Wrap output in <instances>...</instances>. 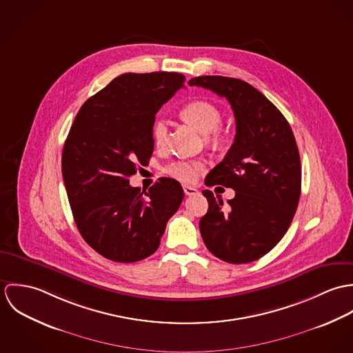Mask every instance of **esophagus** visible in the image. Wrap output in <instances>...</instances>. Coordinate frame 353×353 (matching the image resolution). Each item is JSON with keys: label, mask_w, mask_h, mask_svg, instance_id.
Returning <instances> with one entry per match:
<instances>
[{"label": "esophagus", "mask_w": 353, "mask_h": 353, "mask_svg": "<svg viewBox=\"0 0 353 353\" xmlns=\"http://www.w3.org/2000/svg\"><path fill=\"white\" fill-rule=\"evenodd\" d=\"M183 192H185V194H186V196H194V194H197V193H199V190H197L196 188H193V186H188V185H185V186H183Z\"/></svg>", "instance_id": "obj_1"}]
</instances>
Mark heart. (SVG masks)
Instances as JSON below:
<instances>
[{"instance_id": "obj_1", "label": "heart", "mask_w": 353, "mask_h": 353, "mask_svg": "<svg viewBox=\"0 0 353 353\" xmlns=\"http://www.w3.org/2000/svg\"><path fill=\"white\" fill-rule=\"evenodd\" d=\"M181 117L194 126L200 133L205 134L206 141L220 143L221 141V111L217 105L206 101H194L185 104L181 110ZM167 136L165 122L157 119L152 126V139L156 147H163ZM205 168L201 160H176L164 167V174L182 183H192L197 179Z\"/></svg>"}]
</instances>
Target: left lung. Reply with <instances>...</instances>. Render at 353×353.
<instances>
[{
    "label": "left lung",
    "mask_w": 353,
    "mask_h": 353,
    "mask_svg": "<svg viewBox=\"0 0 353 353\" xmlns=\"http://www.w3.org/2000/svg\"><path fill=\"white\" fill-rule=\"evenodd\" d=\"M230 101L236 134L206 186L235 190L224 205L210 190L202 194L208 212L200 220L208 250L230 263H248L270 252L288 231L302 189L301 156L292 129L280 110L249 83L223 76L189 81Z\"/></svg>",
    "instance_id": "1"
}]
</instances>
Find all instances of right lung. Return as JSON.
<instances>
[{
    "label": "right lung",
    "mask_w": 353,
    "mask_h": 353,
    "mask_svg": "<svg viewBox=\"0 0 353 353\" xmlns=\"http://www.w3.org/2000/svg\"><path fill=\"white\" fill-rule=\"evenodd\" d=\"M183 83L172 72L121 74L81 105L69 130L62 151L68 200L81 236L107 259L150 256L183 200L172 178L148 192L129 185L152 156L156 112Z\"/></svg>",
    "instance_id": "1"
}]
</instances>
